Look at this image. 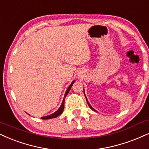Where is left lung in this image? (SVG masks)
I'll use <instances>...</instances> for the list:
<instances>
[{"label": "left lung", "mask_w": 149, "mask_h": 149, "mask_svg": "<svg viewBox=\"0 0 149 149\" xmlns=\"http://www.w3.org/2000/svg\"><path fill=\"white\" fill-rule=\"evenodd\" d=\"M84 95H85V93H84ZM85 97H86V95H85ZM86 102H87V103H88V106H89V107L90 108H91V109L92 110H93V111H95V110L94 109V108H93V107H92V106H91V104H89V102H88V100H87V98H86Z\"/></svg>", "instance_id": "obj_1"}]
</instances>
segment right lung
Segmentation results:
<instances>
[{
	"label": "right lung",
	"mask_w": 149,
	"mask_h": 149,
	"mask_svg": "<svg viewBox=\"0 0 149 149\" xmlns=\"http://www.w3.org/2000/svg\"><path fill=\"white\" fill-rule=\"evenodd\" d=\"M75 81H73L72 82L70 85L69 86V87L68 88L67 91H66L65 93V95H64V97H63V102H62L61 103V106L59 107V108L56 111V112H54V113H52V115H47V116H45V117H42L41 119H52V118H55V117H57L58 115H60L63 112V109H64V102H65V97L67 96V95L68 94L70 90L71 87L72 86V84L74 83Z\"/></svg>",
	"instance_id": "right-lung-1"
}]
</instances>
